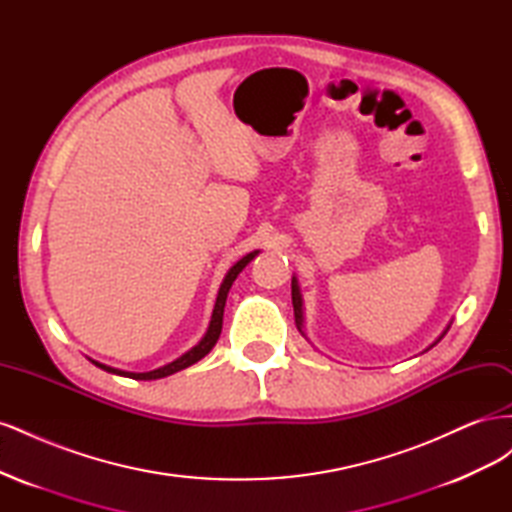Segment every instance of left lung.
Listing matches in <instances>:
<instances>
[{
	"label": "left lung",
	"mask_w": 512,
	"mask_h": 512,
	"mask_svg": "<svg viewBox=\"0 0 512 512\" xmlns=\"http://www.w3.org/2000/svg\"><path fill=\"white\" fill-rule=\"evenodd\" d=\"M292 307H294V322H297V329L301 331L303 337H307V335H305V324H303V322H305V316H303V294H301V288H299L297 275H292ZM451 324H453V320L446 324V329L440 333V337H438L436 342H433L429 348H433V346H436V344L440 342V339L448 333V329H451ZM429 348H427V350H429ZM427 350H425V352H427Z\"/></svg>",
	"instance_id": "left-lung-1"
}]
</instances>
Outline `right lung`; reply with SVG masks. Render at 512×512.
<instances>
[{
	"label": "right lung",
	"mask_w": 512,
	"mask_h": 512,
	"mask_svg": "<svg viewBox=\"0 0 512 512\" xmlns=\"http://www.w3.org/2000/svg\"><path fill=\"white\" fill-rule=\"evenodd\" d=\"M260 252L254 250L250 254H245L241 260H237L235 265H232L228 269V273L224 275V280L220 284V290H218V299H215V305H213V314H211V320H209V327H207V333L203 335V339L200 342L190 348L185 354H181L179 359H175L173 363H166L164 367H158L153 371H141V374H136V371H123V369H115L111 365H104V363H98V361H91L96 367L108 371V374H117V376H123V378H132V380H158V378H166L170 374H177V371L190 367L194 363H198L200 359H205V356L213 350V346L218 344L220 339V333H222V320H224V305H226V297H228V290L232 286V282L237 280V275L250 265V262L258 256Z\"/></svg>",
	"instance_id": "right-lung-1"
}]
</instances>
